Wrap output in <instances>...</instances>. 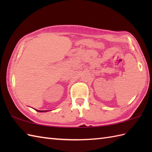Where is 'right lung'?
<instances>
[{"mask_svg":"<svg viewBox=\"0 0 152 152\" xmlns=\"http://www.w3.org/2000/svg\"><path fill=\"white\" fill-rule=\"evenodd\" d=\"M34 110H36V111L38 112H46L50 111V110H36V109H34Z\"/></svg>","mask_w":152,"mask_h":152,"instance_id":"1","label":"right lung"}]
</instances>
